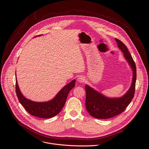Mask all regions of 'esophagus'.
Here are the masks:
<instances>
[{
  "label": "esophagus",
  "mask_w": 149,
  "mask_h": 149,
  "mask_svg": "<svg viewBox=\"0 0 149 149\" xmlns=\"http://www.w3.org/2000/svg\"><path fill=\"white\" fill-rule=\"evenodd\" d=\"M85 78L83 77V76H79L78 78V79H77V81H78L79 82V83H84V81H85Z\"/></svg>",
  "instance_id": "obj_1"
}]
</instances>
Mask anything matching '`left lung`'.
I'll use <instances>...</instances> for the list:
<instances>
[{"label": "left lung", "mask_w": 149, "mask_h": 149, "mask_svg": "<svg viewBox=\"0 0 149 149\" xmlns=\"http://www.w3.org/2000/svg\"><path fill=\"white\" fill-rule=\"evenodd\" d=\"M118 47L124 53L133 71L132 82L131 87L124 96L120 98H107L97 91L86 85V107L87 112L94 118L97 119H109L123 112L134 97L137 78L136 66L127 46L115 38Z\"/></svg>", "instance_id": "1"}]
</instances>
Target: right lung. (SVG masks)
I'll list each match as a JSON object with an SVG mask.
<instances>
[{
	"label": "right lung",
	"instance_id": "add662e5",
	"mask_svg": "<svg viewBox=\"0 0 149 149\" xmlns=\"http://www.w3.org/2000/svg\"><path fill=\"white\" fill-rule=\"evenodd\" d=\"M38 35L37 36H40ZM36 36V37H37ZM75 80L66 85L52 100L47 102H36L26 99L21 93L16 79L15 89L19 102L30 115L40 118H50L58 115L64 106L70 90L74 87Z\"/></svg>",
	"mask_w": 149,
	"mask_h": 149
}]
</instances>
